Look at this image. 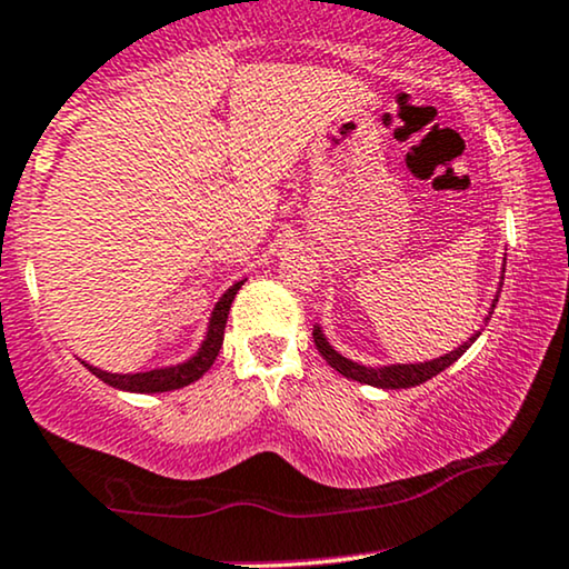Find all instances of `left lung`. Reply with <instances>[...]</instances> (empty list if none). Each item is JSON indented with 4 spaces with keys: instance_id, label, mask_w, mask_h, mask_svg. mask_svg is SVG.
Listing matches in <instances>:
<instances>
[{
    "instance_id": "8db88e82",
    "label": "left lung",
    "mask_w": 569,
    "mask_h": 569,
    "mask_svg": "<svg viewBox=\"0 0 569 569\" xmlns=\"http://www.w3.org/2000/svg\"><path fill=\"white\" fill-rule=\"evenodd\" d=\"M501 289H503V276H501V283H498L496 299H492V305H490V312L485 315V320H482L485 326H488V320L492 318V310H496V302H498V297H501ZM480 333H482V328H480V331L471 333V337L463 341L461 347H456L453 352H445V355H440V358H435V360H423V362H387V366H366V362L345 358V355H341L337 347H333L331 341H328V337L323 333V326L315 323V328H312L315 347H318V352L323 355V360L328 362V366L337 368V371L341 376H347V379L360 381V385L379 387V389H408V387L423 385V381H429V379H432V376L445 371V368H448V366H453V362L461 358V355L467 352L471 345H475Z\"/></svg>"
}]
</instances>
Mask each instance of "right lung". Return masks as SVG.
Returning <instances> with one entry per match:
<instances>
[{
  "instance_id": "right-lung-1",
  "label": "right lung",
  "mask_w": 569,
  "mask_h": 569,
  "mask_svg": "<svg viewBox=\"0 0 569 569\" xmlns=\"http://www.w3.org/2000/svg\"><path fill=\"white\" fill-rule=\"evenodd\" d=\"M246 280H236L228 291L219 297V302L211 310L209 326H207V337H203L198 350L190 355L188 360L174 362V366H163V368H150V371H137V373H111L102 371L98 366H84L98 376L100 381L111 385L116 389H124V392H137V395H156V392H172V389H182L193 381L201 379L203 373L214 366L219 350H222V339H224V323H228V312L232 299Z\"/></svg>"
}]
</instances>
